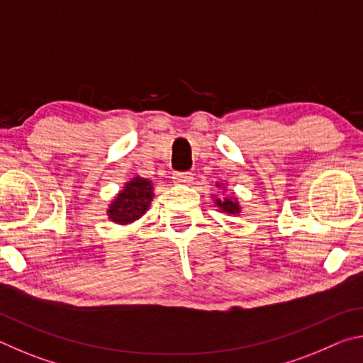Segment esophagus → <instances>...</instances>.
I'll use <instances>...</instances> for the list:
<instances>
[{"mask_svg":"<svg viewBox=\"0 0 363 363\" xmlns=\"http://www.w3.org/2000/svg\"><path fill=\"white\" fill-rule=\"evenodd\" d=\"M173 179L176 184H190L194 181L192 173H174Z\"/></svg>","mask_w":363,"mask_h":363,"instance_id":"obj_1","label":"esophagus"}]
</instances>
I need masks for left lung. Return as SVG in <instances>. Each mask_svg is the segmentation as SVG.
I'll use <instances>...</instances> for the list:
<instances>
[{
    "label": "left lung",
    "instance_id": "8db88e82",
    "mask_svg": "<svg viewBox=\"0 0 363 363\" xmlns=\"http://www.w3.org/2000/svg\"><path fill=\"white\" fill-rule=\"evenodd\" d=\"M220 186V184H218V187ZM214 203H216L219 208H220V211H224V213H227V214H238L240 213V205H238V201L235 200V199H216L214 200Z\"/></svg>",
    "mask_w": 363,
    "mask_h": 363
}]
</instances>
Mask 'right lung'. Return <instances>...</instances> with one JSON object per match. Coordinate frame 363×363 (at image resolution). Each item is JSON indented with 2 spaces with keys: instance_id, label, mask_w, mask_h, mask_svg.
I'll return each mask as SVG.
<instances>
[{
  "instance_id": "obj_1",
  "label": "right lung",
  "mask_w": 363,
  "mask_h": 363,
  "mask_svg": "<svg viewBox=\"0 0 363 363\" xmlns=\"http://www.w3.org/2000/svg\"><path fill=\"white\" fill-rule=\"evenodd\" d=\"M152 181L145 177H133L110 203L107 214L112 223L126 225L138 220L149 210L153 196Z\"/></svg>"
}]
</instances>
